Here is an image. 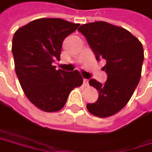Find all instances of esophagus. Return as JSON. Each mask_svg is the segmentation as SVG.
Masks as SVG:
<instances>
[{
  "mask_svg": "<svg viewBox=\"0 0 152 152\" xmlns=\"http://www.w3.org/2000/svg\"><path fill=\"white\" fill-rule=\"evenodd\" d=\"M83 83H84L85 86H88V80H87V79H84L83 80Z\"/></svg>",
  "mask_w": 152,
  "mask_h": 152,
  "instance_id": "esophagus-1",
  "label": "esophagus"
}]
</instances>
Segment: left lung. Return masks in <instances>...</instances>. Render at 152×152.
Returning a JSON list of instances; mask_svg holds the SVG:
<instances>
[{
	"mask_svg": "<svg viewBox=\"0 0 152 152\" xmlns=\"http://www.w3.org/2000/svg\"><path fill=\"white\" fill-rule=\"evenodd\" d=\"M78 31L86 38L96 59L107 61L103 67L107 81L101 84L89 80L99 94L95 103L86 105L87 110L99 118L112 116L126 106L140 82L144 60L142 45L126 29L106 22L83 24Z\"/></svg>",
	"mask_w": 152,
	"mask_h": 152,
	"instance_id": "8db88e82",
	"label": "left lung"
}]
</instances>
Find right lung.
Listing matches in <instances>:
<instances>
[{
	"mask_svg": "<svg viewBox=\"0 0 152 152\" xmlns=\"http://www.w3.org/2000/svg\"><path fill=\"white\" fill-rule=\"evenodd\" d=\"M79 25L60 18H41L13 35L12 52L17 77L27 98L44 111L60 110L71 90L83 83L77 70H56L54 66L60 60L64 40Z\"/></svg>",
	"mask_w": 152,
	"mask_h": 152,
	"instance_id": "obj_1",
	"label": "right lung"
}]
</instances>
